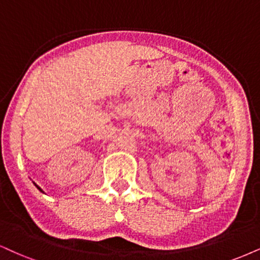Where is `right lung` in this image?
Returning <instances> with one entry per match:
<instances>
[{"label":"right lung","instance_id":"add662e5","mask_svg":"<svg viewBox=\"0 0 260 260\" xmlns=\"http://www.w3.org/2000/svg\"><path fill=\"white\" fill-rule=\"evenodd\" d=\"M35 185H36V187H37V188H38V189H40V190H41V191H43V190H42V189H41V188H40V187H38V185H37V184H36V183H35Z\"/></svg>","mask_w":260,"mask_h":260}]
</instances>
